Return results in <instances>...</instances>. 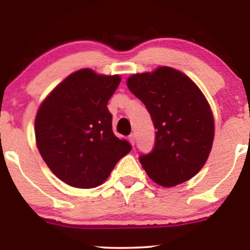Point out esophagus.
Returning <instances> with one entry per match:
<instances>
[{
  "label": "esophagus",
  "mask_w": 250,
  "mask_h": 250,
  "mask_svg": "<svg viewBox=\"0 0 250 250\" xmlns=\"http://www.w3.org/2000/svg\"><path fill=\"white\" fill-rule=\"evenodd\" d=\"M128 140H129V142H131L132 146L135 145V136H134V134L128 135Z\"/></svg>",
  "instance_id": "obj_1"
}]
</instances>
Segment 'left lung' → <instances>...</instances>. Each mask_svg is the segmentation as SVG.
I'll return each instance as SVG.
<instances>
[{"label": "left lung", "instance_id": "left-lung-1", "mask_svg": "<svg viewBox=\"0 0 250 250\" xmlns=\"http://www.w3.org/2000/svg\"><path fill=\"white\" fill-rule=\"evenodd\" d=\"M127 86L157 129L153 149L139 157L146 174L166 188L190 180L203 168L214 140L213 115L204 94L170 67L133 75Z\"/></svg>", "mask_w": 250, "mask_h": 250}]
</instances>
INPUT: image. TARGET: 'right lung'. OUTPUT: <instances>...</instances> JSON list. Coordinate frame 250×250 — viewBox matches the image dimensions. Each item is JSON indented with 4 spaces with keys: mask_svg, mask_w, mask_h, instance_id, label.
Listing matches in <instances>:
<instances>
[{
    "mask_svg": "<svg viewBox=\"0 0 250 250\" xmlns=\"http://www.w3.org/2000/svg\"><path fill=\"white\" fill-rule=\"evenodd\" d=\"M121 83L118 75L91 69L71 74L51 92L37 111L39 151L54 175L80 189L100 186L132 150L112 132L108 101Z\"/></svg>",
    "mask_w": 250,
    "mask_h": 250,
    "instance_id": "obj_1",
    "label": "right lung"
}]
</instances>
